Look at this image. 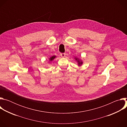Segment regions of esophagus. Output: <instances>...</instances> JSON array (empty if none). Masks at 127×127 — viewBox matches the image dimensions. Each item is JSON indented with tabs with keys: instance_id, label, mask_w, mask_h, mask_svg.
<instances>
[{
	"instance_id": "esophagus-1",
	"label": "esophagus",
	"mask_w": 127,
	"mask_h": 127,
	"mask_svg": "<svg viewBox=\"0 0 127 127\" xmlns=\"http://www.w3.org/2000/svg\"><path fill=\"white\" fill-rule=\"evenodd\" d=\"M65 55H66L65 53H61L60 54V55L62 57H64L65 56Z\"/></svg>"
}]
</instances>
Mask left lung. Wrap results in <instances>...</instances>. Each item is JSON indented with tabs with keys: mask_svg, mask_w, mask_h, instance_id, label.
Segmentation results:
<instances>
[{
	"mask_svg": "<svg viewBox=\"0 0 127 127\" xmlns=\"http://www.w3.org/2000/svg\"><path fill=\"white\" fill-rule=\"evenodd\" d=\"M77 60V59H76V60ZM77 61H78V64L79 65H81L82 63V62H80L79 60H77Z\"/></svg>",
	"mask_w": 127,
	"mask_h": 127,
	"instance_id": "obj_1",
	"label": "left lung"
}]
</instances>
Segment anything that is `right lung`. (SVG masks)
I'll list each match as a JSON object with an SVG mask.
<instances>
[{"mask_svg": "<svg viewBox=\"0 0 127 127\" xmlns=\"http://www.w3.org/2000/svg\"><path fill=\"white\" fill-rule=\"evenodd\" d=\"M56 57V56H53L52 57H51L50 59H49V60H50V61H52L54 59H55V58Z\"/></svg>", "mask_w": 127, "mask_h": 127, "instance_id": "right-lung-1", "label": "right lung"}]
</instances>
